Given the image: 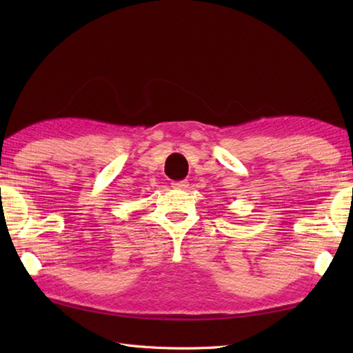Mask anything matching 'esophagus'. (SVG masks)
I'll return each instance as SVG.
<instances>
[{"label":"esophagus","instance_id":"obj_1","mask_svg":"<svg viewBox=\"0 0 353 353\" xmlns=\"http://www.w3.org/2000/svg\"><path fill=\"white\" fill-rule=\"evenodd\" d=\"M172 185V188H179V190H186V188H188V182H186V181H181V182H172L171 183Z\"/></svg>","mask_w":353,"mask_h":353}]
</instances>
